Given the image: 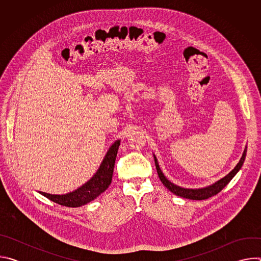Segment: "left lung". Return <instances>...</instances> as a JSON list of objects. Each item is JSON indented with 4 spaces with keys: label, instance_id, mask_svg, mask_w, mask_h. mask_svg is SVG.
<instances>
[{
    "label": "left lung",
    "instance_id": "obj_1",
    "mask_svg": "<svg viewBox=\"0 0 261 261\" xmlns=\"http://www.w3.org/2000/svg\"><path fill=\"white\" fill-rule=\"evenodd\" d=\"M246 153H247V146L245 147V151L243 153V156H242L241 160L239 161L237 166L227 175H225L224 177H222L221 179L217 180L213 185L207 186V187H204V188H200V189H186V188L179 187V186L174 185L173 182L168 180L166 178V176L163 174V172L161 171V169L159 167V164H158V161H157V158H156L155 155H154V160H155V165H156V169H157L158 175L160 177V180L163 182V185L170 192H172L173 194H175L177 196L184 197V198L193 199V200H203V199H207V198L218 194L232 179V177L239 172V170L243 166L245 158H246Z\"/></svg>",
    "mask_w": 261,
    "mask_h": 261
}]
</instances>
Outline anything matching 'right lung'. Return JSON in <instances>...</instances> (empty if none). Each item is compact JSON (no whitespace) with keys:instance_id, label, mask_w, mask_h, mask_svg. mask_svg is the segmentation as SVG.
Returning <instances> with one entry per match:
<instances>
[{"instance_id":"add662e5","label":"right lung","mask_w":261,"mask_h":261,"mask_svg":"<svg viewBox=\"0 0 261 261\" xmlns=\"http://www.w3.org/2000/svg\"><path fill=\"white\" fill-rule=\"evenodd\" d=\"M120 141V139L115 141L114 144L109 147L97 172L89 181L83 185L77 190L63 195H54L45 192L39 193L58 204L69 207H79L94 200L109 187L111 179H113L114 167Z\"/></svg>"}]
</instances>
